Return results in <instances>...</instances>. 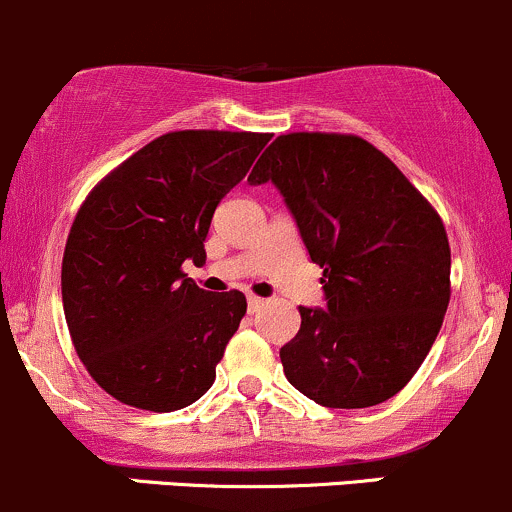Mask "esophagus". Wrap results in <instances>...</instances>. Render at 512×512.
I'll list each match as a JSON object with an SVG mask.
<instances>
[{
  "label": "esophagus",
  "mask_w": 512,
  "mask_h": 512,
  "mask_svg": "<svg viewBox=\"0 0 512 512\" xmlns=\"http://www.w3.org/2000/svg\"><path fill=\"white\" fill-rule=\"evenodd\" d=\"M246 303H249V313H258V310L266 305V300L258 298V295H249V298H246Z\"/></svg>",
  "instance_id": "34e87169"
}]
</instances>
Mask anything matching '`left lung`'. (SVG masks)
<instances>
[{
	"label": "left lung",
	"mask_w": 512,
	"mask_h": 512,
	"mask_svg": "<svg viewBox=\"0 0 512 512\" xmlns=\"http://www.w3.org/2000/svg\"><path fill=\"white\" fill-rule=\"evenodd\" d=\"M249 182L276 184L323 268L325 310L300 305L298 335L281 347L288 382L330 409L387 402L429 355L449 308L444 221L357 135H278Z\"/></svg>",
	"instance_id": "1"
}]
</instances>
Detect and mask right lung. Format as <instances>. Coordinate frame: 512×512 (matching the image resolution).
I'll return each mask as SVG.
<instances>
[{"label":"right lung","instance_id":"right-lung-1","mask_svg":"<svg viewBox=\"0 0 512 512\" xmlns=\"http://www.w3.org/2000/svg\"><path fill=\"white\" fill-rule=\"evenodd\" d=\"M268 140L167 133L100 179L78 209L63 251V313L81 362L118 402L175 412L214 384L246 298L202 291L182 263L207 258L214 209Z\"/></svg>","mask_w":512,"mask_h":512}]
</instances>
